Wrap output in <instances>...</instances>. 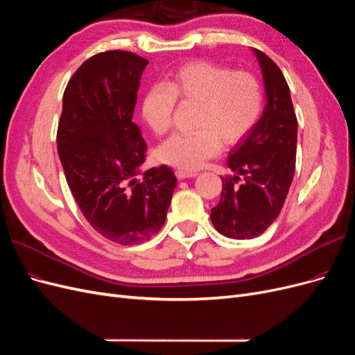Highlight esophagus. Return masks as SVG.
I'll use <instances>...</instances> for the list:
<instances>
[{
    "label": "esophagus",
    "mask_w": 355,
    "mask_h": 355,
    "mask_svg": "<svg viewBox=\"0 0 355 355\" xmlns=\"http://www.w3.org/2000/svg\"><path fill=\"white\" fill-rule=\"evenodd\" d=\"M175 175L178 180H184V178H193L196 177L198 173L196 171H186V169H177L175 171Z\"/></svg>",
    "instance_id": "obj_1"
}]
</instances>
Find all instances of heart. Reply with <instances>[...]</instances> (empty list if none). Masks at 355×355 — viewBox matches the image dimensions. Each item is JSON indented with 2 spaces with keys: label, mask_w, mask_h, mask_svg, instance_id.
<instances>
[{
  "label": "heart",
  "mask_w": 355,
  "mask_h": 355,
  "mask_svg": "<svg viewBox=\"0 0 355 355\" xmlns=\"http://www.w3.org/2000/svg\"><path fill=\"white\" fill-rule=\"evenodd\" d=\"M177 98L198 101V130L171 135L157 148V157L186 171L199 169L218 155L223 140L227 144L243 140L264 109V89L255 75L196 60L177 67L166 84H155L144 93L141 116L152 132L162 135L171 128Z\"/></svg>",
  "instance_id": "heart-1"
}]
</instances>
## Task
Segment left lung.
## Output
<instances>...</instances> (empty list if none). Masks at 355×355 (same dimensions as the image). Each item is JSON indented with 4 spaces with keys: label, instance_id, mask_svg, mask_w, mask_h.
Wrapping results in <instances>:
<instances>
[{
    "label": "left lung",
    "instance_id": "1",
    "mask_svg": "<svg viewBox=\"0 0 355 355\" xmlns=\"http://www.w3.org/2000/svg\"><path fill=\"white\" fill-rule=\"evenodd\" d=\"M262 71L267 105L243 140L228 156L236 174L223 178L220 203L211 209V221L221 234L254 239L276 221L295 174L298 121L288 83L267 54L254 50ZM244 181L234 186L239 177Z\"/></svg>",
    "mask_w": 355,
    "mask_h": 355
}]
</instances>
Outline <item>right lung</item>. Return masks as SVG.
Returning <instances> with one entry per match:
<instances>
[{"mask_svg": "<svg viewBox=\"0 0 355 355\" xmlns=\"http://www.w3.org/2000/svg\"><path fill=\"white\" fill-rule=\"evenodd\" d=\"M148 62L130 51L89 57L63 94L57 152L79 209L97 233L137 245L161 230L177 178L166 165L143 173L147 144L132 122Z\"/></svg>", "mask_w": 355, "mask_h": 355, "instance_id": "add662e5", "label": "right lung"}]
</instances>
